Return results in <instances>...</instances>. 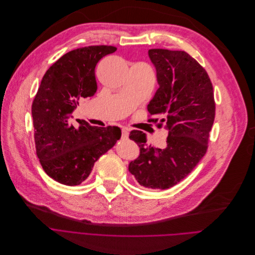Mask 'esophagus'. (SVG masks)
I'll list each match as a JSON object with an SVG mask.
<instances>
[{
    "mask_svg": "<svg viewBox=\"0 0 255 255\" xmlns=\"http://www.w3.org/2000/svg\"><path fill=\"white\" fill-rule=\"evenodd\" d=\"M123 134H121V138L123 139H128V129L127 128H123Z\"/></svg>",
    "mask_w": 255,
    "mask_h": 255,
    "instance_id": "obj_1",
    "label": "esophagus"
}]
</instances>
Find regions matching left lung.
<instances>
[{
	"label": "left lung",
	"mask_w": 255,
	"mask_h": 255,
	"mask_svg": "<svg viewBox=\"0 0 255 255\" xmlns=\"http://www.w3.org/2000/svg\"><path fill=\"white\" fill-rule=\"evenodd\" d=\"M148 56L156 70L159 88L147 106L155 118L149 123L168 130L165 148L146 145L141 130H131L129 139L140 154L128 171L141 187L169 189L184 179L207 152L215 119L213 85L208 72L188 53L152 48Z\"/></svg>",
	"instance_id": "8db88e82"
}]
</instances>
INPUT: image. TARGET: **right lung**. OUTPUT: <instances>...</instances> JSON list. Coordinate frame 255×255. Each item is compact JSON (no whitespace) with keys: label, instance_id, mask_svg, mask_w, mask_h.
I'll use <instances>...</instances> for the list:
<instances>
[{"label":"right lung","instance_id":"1","mask_svg":"<svg viewBox=\"0 0 255 255\" xmlns=\"http://www.w3.org/2000/svg\"><path fill=\"white\" fill-rule=\"evenodd\" d=\"M111 45H91L70 51L48 68L32 104L36 153L44 172L60 184L78 186L92 171L100 156L121 137L117 127L69 123L79 101L98 90L95 66L114 53Z\"/></svg>","mask_w":255,"mask_h":255}]
</instances>
